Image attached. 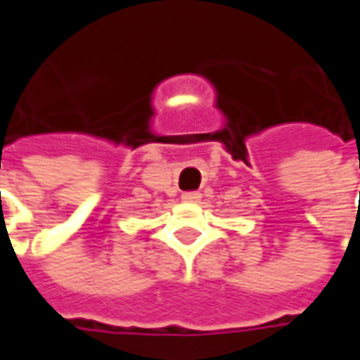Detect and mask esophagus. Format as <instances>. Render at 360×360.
Wrapping results in <instances>:
<instances>
[{"label": "esophagus", "mask_w": 360, "mask_h": 360, "mask_svg": "<svg viewBox=\"0 0 360 360\" xmlns=\"http://www.w3.org/2000/svg\"><path fill=\"white\" fill-rule=\"evenodd\" d=\"M185 202H198L200 200V193L198 191H187V193H183V196H181Z\"/></svg>", "instance_id": "1"}]
</instances>
